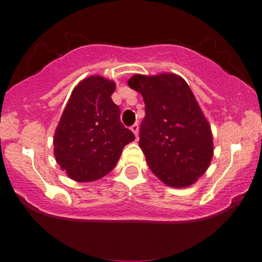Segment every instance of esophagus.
I'll list each match as a JSON object with an SVG mask.
<instances>
[{
    "label": "esophagus",
    "instance_id": "34e87169",
    "mask_svg": "<svg viewBox=\"0 0 262 262\" xmlns=\"http://www.w3.org/2000/svg\"><path fill=\"white\" fill-rule=\"evenodd\" d=\"M130 130H132V132H133V133H134V135H135V137H137V138H138V134H139V125H138V124H137V123H135V124H133V125H132V127H130Z\"/></svg>",
    "mask_w": 262,
    "mask_h": 262
}]
</instances>
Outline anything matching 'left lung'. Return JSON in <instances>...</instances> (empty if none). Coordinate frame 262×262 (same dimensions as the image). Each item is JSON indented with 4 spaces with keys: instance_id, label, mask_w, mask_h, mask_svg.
I'll return each instance as SVG.
<instances>
[{
    "instance_id": "8db88e82",
    "label": "left lung",
    "mask_w": 262,
    "mask_h": 262,
    "mask_svg": "<svg viewBox=\"0 0 262 262\" xmlns=\"http://www.w3.org/2000/svg\"><path fill=\"white\" fill-rule=\"evenodd\" d=\"M128 85L145 103L139 146L151 172L169 187L196 183L208 170L214 146L209 123L187 82L173 73L135 74Z\"/></svg>"
}]
</instances>
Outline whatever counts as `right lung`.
<instances>
[{"label":"right lung","instance_id":"add662e5","mask_svg":"<svg viewBox=\"0 0 262 262\" xmlns=\"http://www.w3.org/2000/svg\"><path fill=\"white\" fill-rule=\"evenodd\" d=\"M116 82L91 75L74 87L54 133V156L76 182L100 180L114 169L134 134L121 123L111 96Z\"/></svg>","mask_w":262,"mask_h":262}]
</instances>
